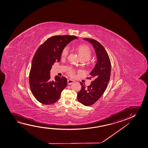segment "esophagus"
Returning a JSON list of instances; mask_svg holds the SVG:
<instances>
[{"label": "esophagus", "mask_w": 148, "mask_h": 148, "mask_svg": "<svg viewBox=\"0 0 148 148\" xmlns=\"http://www.w3.org/2000/svg\"><path fill=\"white\" fill-rule=\"evenodd\" d=\"M67 82H68V84L70 85L71 84H72L74 82V81L73 80H72V79H68Z\"/></svg>", "instance_id": "34e87169"}]
</instances>
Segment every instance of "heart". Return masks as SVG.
Here are the masks:
<instances>
[{
  "label": "heart",
  "instance_id": "heart-1",
  "mask_svg": "<svg viewBox=\"0 0 148 148\" xmlns=\"http://www.w3.org/2000/svg\"><path fill=\"white\" fill-rule=\"evenodd\" d=\"M77 50H78L79 56H80V57L82 61H88L91 58V51L89 47L87 46L84 45H79V47H77ZM69 47H64L62 51V53H61L62 57L65 58V57H67L69 53ZM68 73H69V75L72 77L74 76V75H75V72L72 70H70Z\"/></svg>",
  "mask_w": 148,
  "mask_h": 148
}]
</instances>
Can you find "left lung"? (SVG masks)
<instances>
[{"label":"left lung","instance_id":"1","mask_svg":"<svg viewBox=\"0 0 148 148\" xmlns=\"http://www.w3.org/2000/svg\"><path fill=\"white\" fill-rule=\"evenodd\" d=\"M93 45L97 62L89 75L95 80L90 85L86 86L80 82L81 89L77 93L79 102L86 106L91 105L99 99L107 87L111 75V65L109 57L103 46L95 39L84 38Z\"/></svg>","mask_w":148,"mask_h":148}]
</instances>
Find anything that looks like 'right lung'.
Here are the masks:
<instances>
[{
    "label": "right lung",
    "instance_id": "add662e5",
    "mask_svg": "<svg viewBox=\"0 0 148 148\" xmlns=\"http://www.w3.org/2000/svg\"><path fill=\"white\" fill-rule=\"evenodd\" d=\"M77 38L71 35L51 37L39 47L35 53L29 73V84L32 93L41 103L51 105L58 101L66 87V77L56 76L52 80L50 71L53 64L60 61L64 48Z\"/></svg>",
    "mask_w": 148,
    "mask_h": 148
}]
</instances>
